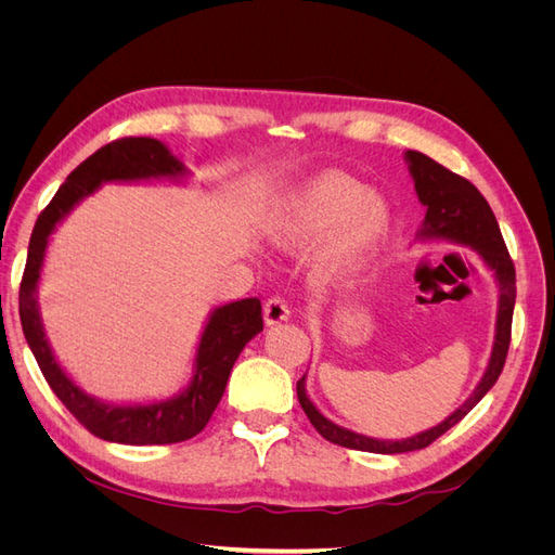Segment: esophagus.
I'll return each mask as SVG.
<instances>
[{"mask_svg": "<svg viewBox=\"0 0 555 555\" xmlns=\"http://www.w3.org/2000/svg\"><path fill=\"white\" fill-rule=\"evenodd\" d=\"M289 319V308L282 298H268L263 304V322L266 326H278Z\"/></svg>", "mask_w": 555, "mask_h": 555, "instance_id": "34e87169", "label": "esophagus"}]
</instances>
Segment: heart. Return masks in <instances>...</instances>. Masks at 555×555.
I'll list each match as a JSON object with an SVG mask.
<instances>
[{
	"label": "heart",
	"mask_w": 555,
	"mask_h": 555,
	"mask_svg": "<svg viewBox=\"0 0 555 555\" xmlns=\"http://www.w3.org/2000/svg\"><path fill=\"white\" fill-rule=\"evenodd\" d=\"M331 230L317 257V275L338 284L359 275L391 231V210L377 190L340 171L310 178L275 210L268 236L278 247H304Z\"/></svg>",
	"instance_id": "obj_1"
}]
</instances>
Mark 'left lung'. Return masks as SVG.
I'll return each mask as SVG.
<instances>
[{
  "label": "left lung",
  "mask_w": 555,
  "mask_h": 555,
  "mask_svg": "<svg viewBox=\"0 0 555 555\" xmlns=\"http://www.w3.org/2000/svg\"><path fill=\"white\" fill-rule=\"evenodd\" d=\"M405 162L410 176L414 180V192L418 196V204L426 208V217L422 227L416 231V241L433 243L444 241L453 245H463L475 249L483 266L493 273V280L498 284V314H495V340L491 349V359L486 363V371L481 379L477 382L475 391L465 398L461 408L453 410L444 422L433 426L428 430H422L405 440H379L367 438V435L354 433L349 428H343L333 424L322 412L317 410L314 402L308 396L306 377L304 375L296 384L298 402L304 412L308 414L310 424L317 428V433L326 438L333 444H340L347 449L357 451H371V453H405L424 449L430 442H435L444 435L449 428L456 426L461 418L473 410L477 402L493 389L498 382L502 365L507 359V349L512 340V314L516 304V271L509 259V251L502 233L498 227L495 215L489 206V201L481 196V192L473 182L451 173L442 164L426 157L416 150H405Z\"/></svg>",
  "instance_id": "1"
}]
</instances>
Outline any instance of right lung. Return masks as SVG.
<instances>
[{"label": "right lung", "mask_w": 555, "mask_h": 555, "mask_svg": "<svg viewBox=\"0 0 555 555\" xmlns=\"http://www.w3.org/2000/svg\"><path fill=\"white\" fill-rule=\"evenodd\" d=\"M190 178L166 143L137 137L96 150L64 180L53 201L39 215L29 238L27 266L21 282V324L46 382L78 422L96 438L120 444H173L194 438L206 428L222 400L231 367L243 347L263 331L259 298L231 300L210 310L196 345L192 377L171 398L147 402H108L96 398L69 377L46 338L39 310V282L50 236L82 198L94 194L104 182H176Z\"/></svg>", "instance_id": "1"}]
</instances>
